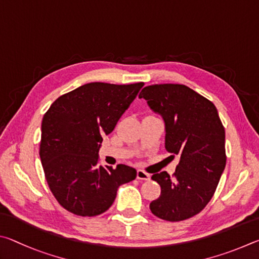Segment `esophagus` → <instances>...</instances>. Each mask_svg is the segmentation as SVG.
<instances>
[{"label": "esophagus", "mask_w": 259, "mask_h": 259, "mask_svg": "<svg viewBox=\"0 0 259 259\" xmlns=\"http://www.w3.org/2000/svg\"><path fill=\"white\" fill-rule=\"evenodd\" d=\"M137 179L141 181H149L150 180V174H148L147 171H144L142 169H139L137 171Z\"/></svg>", "instance_id": "1"}]
</instances>
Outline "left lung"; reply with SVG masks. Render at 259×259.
<instances>
[{"label":"left lung","mask_w":259,"mask_h":259,"mask_svg":"<svg viewBox=\"0 0 259 259\" xmlns=\"http://www.w3.org/2000/svg\"><path fill=\"white\" fill-rule=\"evenodd\" d=\"M140 98L165 121V148L180 161L173 176L156 173L160 196L152 214L168 222L197 215L214 196L225 168V130L214 103L182 84L146 86Z\"/></svg>","instance_id":"left-lung-1"}]
</instances>
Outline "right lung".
Returning a JSON list of instances; mask_svg holds the SVG:
<instances>
[{
  "instance_id": "1",
  "label": "right lung",
  "mask_w": 259,
  "mask_h": 259,
  "mask_svg": "<svg viewBox=\"0 0 259 259\" xmlns=\"http://www.w3.org/2000/svg\"><path fill=\"white\" fill-rule=\"evenodd\" d=\"M144 83H89L59 97L42 120L39 157L49 188L66 210L97 216L121 184L137 178L126 165L99 166V149Z\"/></svg>"
}]
</instances>
